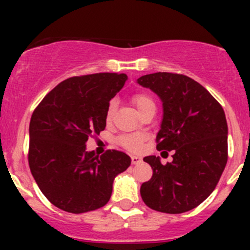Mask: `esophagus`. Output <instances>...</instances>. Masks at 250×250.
Listing matches in <instances>:
<instances>
[{
  "mask_svg": "<svg viewBox=\"0 0 250 250\" xmlns=\"http://www.w3.org/2000/svg\"><path fill=\"white\" fill-rule=\"evenodd\" d=\"M143 162V158L138 157V156H132V165H139Z\"/></svg>",
  "mask_w": 250,
  "mask_h": 250,
  "instance_id": "1",
  "label": "esophagus"
}]
</instances>
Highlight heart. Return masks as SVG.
<instances>
[{"mask_svg":"<svg viewBox=\"0 0 250 250\" xmlns=\"http://www.w3.org/2000/svg\"><path fill=\"white\" fill-rule=\"evenodd\" d=\"M133 103H134L135 107H137L138 111H139L140 113H143L144 111L147 109V107L155 105L152 98H151L150 95L145 94V93H139V94H135L134 97H133ZM113 112H115V102H111L109 104V106H107V110H106V121L107 122H110L111 121V118H112V116H113ZM120 143H121V145L125 146V147L128 148V150L135 151L141 146V143H143V137L139 134L125 135V137L121 138Z\"/></svg>","mask_w":250,"mask_h":250,"instance_id":"obj_1","label":"heart"}]
</instances>
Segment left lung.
<instances>
[{"instance_id":"1","label":"left lung","mask_w":250,"mask_h":250,"mask_svg":"<svg viewBox=\"0 0 250 250\" xmlns=\"http://www.w3.org/2000/svg\"><path fill=\"white\" fill-rule=\"evenodd\" d=\"M160 97L163 106L157 150H174L163 166L147 156L152 178L140 195L151 209L180 214L200 206L215 188L228 162V122L221 105L200 83L185 75L156 72L138 78Z\"/></svg>"}]
</instances>
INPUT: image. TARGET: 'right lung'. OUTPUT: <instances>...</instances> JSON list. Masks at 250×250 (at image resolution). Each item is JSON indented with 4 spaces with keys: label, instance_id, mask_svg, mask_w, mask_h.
<instances>
[{
    "label": "right lung",
    "instance_id": "add662e5",
    "mask_svg": "<svg viewBox=\"0 0 250 250\" xmlns=\"http://www.w3.org/2000/svg\"><path fill=\"white\" fill-rule=\"evenodd\" d=\"M127 78L110 72L67 78L32 113L30 170L42 193L59 209L80 214L104 207L115 178L130 166L122 151L97 156L85 150L88 138L106 127L110 100Z\"/></svg>",
    "mask_w": 250,
    "mask_h": 250
}]
</instances>
